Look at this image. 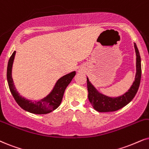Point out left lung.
<instances>
[{
	"label": "left lung",
	"mask_w": 149,
	"mask_h": 149,
	"mask_svg": "<svg viewBox=\"0 0 149 149\" xmlns=\"http://www.w3.org/2000/svg\"><path fill=\"white\" fill-rule=\"evenodd\" d=\"M134 48L136 54V73L132 85L126 93L118 97H109L98 91V90L90 82L88 77H86L88 100L97 111L110 112L119 110L129 104L136 95L140 84L142 68L140 53L135 42Z\"/></svg>",
	"instance_id": "8db88e82"
}]
</instances>
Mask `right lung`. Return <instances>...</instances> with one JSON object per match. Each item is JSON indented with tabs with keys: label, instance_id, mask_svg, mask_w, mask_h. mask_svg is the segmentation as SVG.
Wrapping results in <instances>:
<instances>
[{
	"label": "right lung",
	"instance_id": "obj_1",
	"mask_svg": "<svg viewBox=\"0 0 149 149\" xmlns=\"http://www.w3.org/2000/svg\"><path fill=\"white\" fill-rule=\"evenodd\" d=\"M16 51L13 52L9 60L7 69V78L11 93L18 104L26 111L34 114L49 113L57 109L61 104L66 88L76 74V71H73L58 79L52 91L43 98L39 100H31L20 95L14 85L12 78V67Z\"/></svg>",
	"mask_w": 149,
	"mask_h": 149
}]
</instances>
